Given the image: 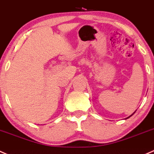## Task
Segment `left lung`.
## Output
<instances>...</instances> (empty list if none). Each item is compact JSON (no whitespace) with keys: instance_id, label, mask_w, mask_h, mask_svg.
<instances>
[{"instance_id":"1","label":"left lung","mask_w":154,"mask_h":154,"mask_svg":"<svg viewBox=\"0 0 154 154\" xmlns=\"http://www.w3.org/2000/svg\"><path fill=\"white\" fill-rule=\"evenodd\" d=\"M135 112H136V111H134V113H133V114H131V116H128V117H127V118H126V119H128V118H129V117H131V116H132V115H133V114H134V113H135Z\"/></svg>"}]
</instances>
